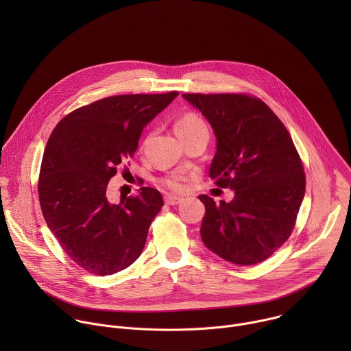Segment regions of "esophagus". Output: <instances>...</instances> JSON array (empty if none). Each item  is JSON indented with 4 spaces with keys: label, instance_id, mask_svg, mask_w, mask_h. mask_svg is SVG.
I'll return each instance as SVG.
<instances>
[{
    "label": "esophagus",
    "instance_id": "obj_1",
    "mask_svg": "<svg viewBox=\"0 0 351 351\" xmlns=\"http://www.w3.org/2000/svg\"><path fill=\"white\" fill-rule=\"evenodd\" d=\"M182 203V198L180 197H176V195H171V194H167L165 195V204L168 206H176Z\"/></svg>",
    "mask_w": 351,
    "mask_h": 351
}]
</instances>
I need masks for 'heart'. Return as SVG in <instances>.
Returning <instances> with one entry per match:
<instances>
[{"mask_svg":"<svg viewBox=\"0 0 351 351\" xmlns=\"http://www.w3.org/2000/svg\"><path fill=\"white\" fill-rule=\"evenodd\" d=\"M207 125L206 122L202 119V117L194 114V112H186L183 114L176 122H175V130L178 133L179 137L191 134L194 132L198 130H206ZM187 176L183 172H175L171 176L165 178L162 180V184L165 187H168L169 190L173 191H182L184 189V182H186Z\"/></svg>","mask_w":351,"mask_h":351,"instance_id":"b5f03b06","label":"heart"}]
</instances>
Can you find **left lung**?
<instances>
[{
  "label": "left lung",
  "mask_w": 351,
  "mask_h": 351,
  "mask_svg": "<svg viewBox=\"0 0 351 351\" xmlns=\"http://www.w3.org/2000/svg\"><path fill=\"white\" fill-rule=\"evenodd\" d=\"M182 95L215 132L210 178L234 190L230 203L198 195L206 206L202 239L232 264H258L293 232L306 193L302 158L282 121L260 98L240 93Z\"/></svg>",
  "instance_id": "1"
}]
</instances>
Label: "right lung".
Returning a JSON list of instances; mask_svg holds the SVG:
<instances>
[{"label":"right lung","mask_w":351,"mask_h":351,"mask_svg":"<svg viewBox=\"0 0 351 351\" xmlns=\"http://www.w3.org/2000/svg\"><path fill=\"white\" fill-rule=\"evenodd\" d=\"M178 94L101 98L64 117L47 141L37 187L40 207L66 256L90 274L119 272L143 252L149 225L164 206L162 195L141 187L114 203L108 182L133 158L144 126Z\"/></svg>","instance_id":"add662e5"}]
</instances>
